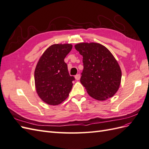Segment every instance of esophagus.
Instances as JSON below:
<instances>
[{
    "label": "esophagus",
    "instance_id": "esophagus-1",
    "mask_svg": "<svg viewBox=\"0 0 149 149\" xmlns=\"http://www.w3.org/2000/svg\"><path fill=\"white\" fill-rule=\"evenodd\" d=\"M75 79H77V80H79V79H80V74H77V75H76L75 76Z\"/></svg>",
    "mask_w": 149,
    "mask_h": 149
}]
</instances>
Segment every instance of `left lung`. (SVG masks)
<instances>
[{
	"label": "left lung",
	"instance_id": "1",
	"mask_svg": "<svg viewBox=\"0 0 149 149\" xmlns=\"http://www.w3.org/2000/svg\"><path fill=\"white\" fill-rule=\"evenodd\" d=\"M74 47L83 56L80 82L88 95L98 100L113 97L120 86L122 74L112 53L98 43H79Z\"/></svg>",
	"mask_w": 149,
	"mask_h": 149
}]
</instances>
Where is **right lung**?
Listing matches in <instances>:
<instances>
[{"label":"right lung","mask_w":149,"mask_h":149,"mask_svg":"<svg viewBox=\"0 0 149 149\" xmlns=\"http://www.w3.org/2000/svg\"><path fill=\"white\" fill-rule=\"evenodd\" d=\"M69 43L54 44L40 58L35 70L36 91L42 101L51 106L62 103L69 96L74 80L64 58L72 49Z\"/></svg>","instance_id":"1"}]
</instances>
